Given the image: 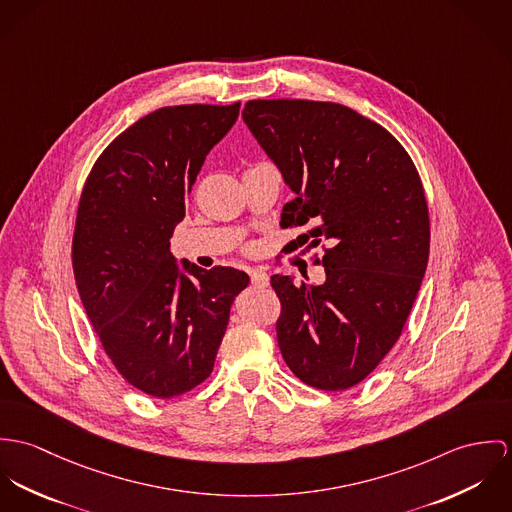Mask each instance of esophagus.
Returning a JSON list of instances; mask_svg holds the SVG:
<instances>
[{
	"mask_svg": "<svg viewBox=\"0 0 512 512\" xmlns=\"http://www.w3.org/2000/svg\"><path fill=\"white\" fill-rule=\"evenodd\" d=\"M251 284L257 288H265L269 286V275L265 271H251Z\"/></svg>",
	"mask_w": 512,
	"mask_h": 512,
	"instance_id": "1",
	"label": "esophagus"
}]
</instances>
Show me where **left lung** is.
<instances>
[{
  "mask_svg": "<svg viewBox=\"0 0 512 512\" xmlns=\"http://www.w3.org/2000/svg\"><path fill=\"white\" fill-rule=\"evenodd\" d=\"M243 121L294 194L281 226H310L284 249L328 243L316 259L324 283L271 277L284 361L310 387L345 391L391 351L424 279L430 220L420 176L385 127L341 104L251 100Z\"/></svg>",
  "mask_w": 512,
  "mask_h": 512,
  "instance_id": "left-lung-1",
  "label": "left lung"
}]
</instances>
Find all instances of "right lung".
<instances>
[{"instance_id": "1", "label": "right lung", "mask_w": 512, "mask_h": 512, "mask_svg": "<svg viewBox=\"0 0 512 512\" xmlns=\"http://www.w3.org/2000/svg\"><path fill=\"white\" fill-rule=\"evenodd\" d=\"M231 106H169L108 145L84 184L72 239L80 300L121 377L157 398L210 377L235 296L249 275L176 263L182 222L206 155L239 115Z\"/></svg>"}]
</instances>
